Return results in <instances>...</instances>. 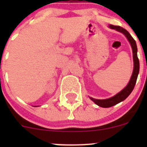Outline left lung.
Masks as SVG:
<instances>
[{"mask_svg": "<svg viewBox=\"0 0 147 147\" xmlns=\"http://www.w3.org/2000/svg\"><path fill=\"white\" fill-rule=\"evenodd\" d=\"M109 28L112 29H115L116 30L119 31L120 32H122L124 35L127 38L128 40L129 41L130 44H131V47H132V52H133V60H134V70H133L132 75L131 77L129 82L125 88L123 89L120 92L117 94L114 97H111V98L106 99V100H96V99L92 98L90 97L91 100H92L96 105L98 106L102 107H110L114 106V105H117V104L119 103L123 100H125L132 92L134 90V87L135 86L136 82H137L138 74L139 72V61L137 57V44H136L135 40L134 38L131 36L128 31L125 30L124 28L120 27V26H113V25H110Z\"/></svg>", "mask_w": 147, "mask_h": 147, "instance_id": "obj_1", "label": "left lung"}]
</instances>
